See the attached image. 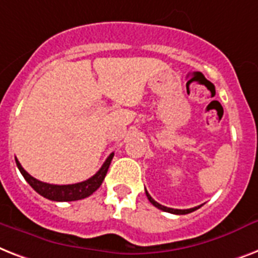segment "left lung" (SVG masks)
I'll list each match as a JSON object with an SVG mask.
<instances>
[{"instance_id":"1","label":"left lung","mask_w":258,"mask_h":258,"mask_svg":"<svg viewBox=\"0 0 258 258\" xmlns=\"http://www.w3.org/2000/svg\"><path fill=\"white\" fill-rule=\"evenodd\" d=\"M145 193H146V197H148V200L150 201V204H153L154 207L158 208V209H161V211L164 212H168V213H173V214H187V213H191V212L197 211L200 207H195V208H190V209H173V208H168V207H164V205H161V204H158L157 201H154L152 197H150V195L146 191L145 189Z\"/></svg>"}]
</instances>
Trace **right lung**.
Returning <instances> with one entry per match:
<instances>
[{"label": "right lung", "instance_id": "1", "mask_svg": "<svg viewBox=\"0 0 258 258\" xmlns=\"http://www.w3.org/2000/svg\"><path fill=\"white\" fill-rule=\"evenodd\" d=\"M113 156H114V153L109 154L106 161L104 162V165L101 166L100 170L93 177H90V178H88L86 181H82V182L71 185H53L47 184V182H42V181L37 180V178L30 176L22 168L17 158H16V164H17L18 169H20V172H21L25 180L28 181V184L42 197L51 200V201H77V200L89 197L90 195H93L94 191L101 186L105 176H106V172H108L109 165H110L113 160Z\"/></svg>", "mask_w": 258, "mask_h": 258}]
</instances>
